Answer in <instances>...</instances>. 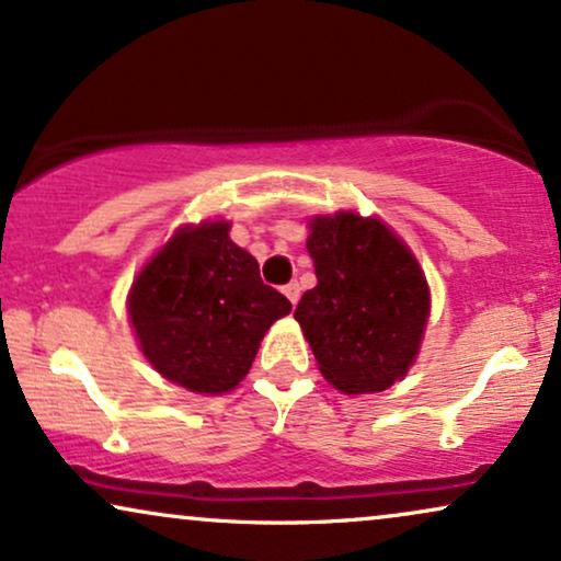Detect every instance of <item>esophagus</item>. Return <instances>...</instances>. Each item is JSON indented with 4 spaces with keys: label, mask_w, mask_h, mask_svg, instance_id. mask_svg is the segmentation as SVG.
Returning <instances> with one entry per match:
<instances>
[{
    "label": "esophagus",
    "mask_w": 561,
    "mask_h": 561,
    "mask_svg": "<svg viewBox=\"0 0 561 561\" xmlns=\"http://www.w3.org/2000/svg\"><path fill=\"white\" fill-rule=\"evenodd\" d=\"M283 294H286V296H288V301H290V304H294V307H296L298 296H301V286H298V283H296V280H290V283H288V286H283Z\"/></svg>",
    "instance_id": "34e87169"
}]
</instances>
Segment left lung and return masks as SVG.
I'll return each mask as SVG.
<instances>
[{
  "instance_id": "8db88e82",
  "label": "left lung",
  "mask_w": 561,
  "mask_h": 561,
  "mask_svg": "<svg viewBox=\"0 0 561 561\" xmlns=\"http://www.w3.org/2000/svg\"><path fill=\"white\" fill-rule=\"evenodd\" d=\"M309 254L317 286L294 311L319 370L345 394L399 381L420 351L431 294L417 260L378 218L317 216Z\"/></svg>"
}]
</instances>
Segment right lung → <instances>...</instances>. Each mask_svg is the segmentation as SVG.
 <instances>
[{"mask_svg": "<svg viewBox=\"0 0 561 561\" xmlns=\"http://www.w3.org/2000/svg\"><path fill=\"white\" fill-rule=\"evenodd\" d=\"M290 301L260 278L229 224L185 227L138 273L128 314L141 351L170 381L224 394L250 370L260 340Z\"/></svg>", "mask_w": 561, "mask_h": 561, "instance_id": "right-lung-1", "label": "right lung"}]
</instances>
